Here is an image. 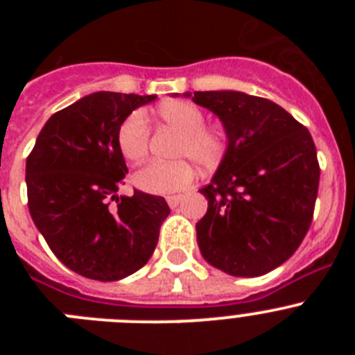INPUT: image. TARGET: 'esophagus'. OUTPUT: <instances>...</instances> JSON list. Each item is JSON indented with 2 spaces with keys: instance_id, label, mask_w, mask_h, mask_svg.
<instances>
[{
  "instance_id": "34e87169",
  "label": "esophagus",
  "mask_w": 355,
  "mask_h": 355,
  "mask_svg": "<svg viewBox=\"0 0 355 355\" xmlns=\"http://www.w3.org/2000/svg\"><path fill=\"white\" fill-rule=\"evenodd\" d=\"M181 200H183V196H168L167 197V202L171 208H178V205H180Z\"/></svg>"
}]
</instances>
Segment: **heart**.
Returning <instances> with one entry per match:
<instances>
[{
    "instance_id": "b5f03b06",
    "label": "heart",
    "mask_w": 355,
    "mask_h": 355,
    "mask_svg": "<svg viewBox=\"0 0 355 355\" xmlns=\"http://www.w3.org/2000/svg\"><path fill=\"white\" fill-rule=\"evenodd\" d=\"M156 119L162 126L180 131L172 156L175 162H149L133 174V183L147 193L167 196L187 190L193 183L197 167L211 171L227 155V135L218 128L206 126V114L190 101H167L158 106ZM117 146L121 155L130 162H140L150 146V126L142 112H131L119 124Z\"/></svg>"
}]
</instances>
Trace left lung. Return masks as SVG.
<instances>
[{
	"label": "left lung",
	"mask_w": 355,
	"mask_h": 355,
	"mask_svg": "<svg viewBox=\"0 0 355 355\" xmlns=\"http://www.w3.org/2000/svg\"><path fill=\"white\" fill-rule=\"evenodd\" d=\"M192 99L220 117L229 140L200 190L208 211L196 225L199 249L225 274L258 277L290 259L311 227L320 183L315 142L265 97L208 90Z\"/></svg>",
	"instance_id": "8db88e82"
}]
</instances>
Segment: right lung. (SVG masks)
Segmentation results:
<instances>
[{
	"label": "right lung",
	"instance_id": "obj_1",
	"mask_svg": "<svg viewBox=\"0 0 355 355\" xmlns=\"http://www.w3.org/2000/svg\"><path fill=\"white\" fill-rule=\"evenodd\" d=\"M155 99L90 94L51 115L28 155L31 218L56 258L83 277L119 281L142 268L171 213L159 196L117 197L128 174L119 124Z\"/></svg>",
	"mask_w": 355,
	"mask_h": 355
}]
</instances>
